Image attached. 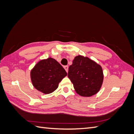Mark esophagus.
Instances as JSON below:
<instances>
[{"instance_id":"obj_1","label":"esophagus","mask_w":134,"mask_h":134,"mask_svg":"<svg viewBox=\"0 0 134 134\" xmlns=\"http://www.w3.org/2000/svg\"><path fill=\"white\" fill-rule=\"evenodd\" d=\"M64 68L65 69V70H66V71L68 72V69H69L68 66H64Z\"/></svg>"}]
</instances>
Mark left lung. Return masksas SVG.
<instances>
[{
	"label": "left lung",
	"mask_w": 134,
	"mask_h": 134,
	"mask_svg": "<svg viewBox=\"0 0 134 134\" xmlns=\"http://www.w3.org/2000/svg\"><path fill=\"white\" fill-rule=\"evenodd\" d=\"M68 78L73 84L77 94L91 97L102 87L104 75L102 66L87 56H75L69 68Z\"/></svg>",
	"instance_id": "1"
}]
</instances>
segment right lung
I'll return each mask as SVG.
<instances>
[{"label": "right lung", "instance_id": "right-lung-1", "mask_svg": "<svg viewBox=\"0 0 134 134\" xmlns=\"http://www.w3.org/2000/svg\"><path fill=\"white\" fill-rule=\"evenodd\" d=\"M66 75L67 72L63 66L52 58L40 60L30 71L33 86L45 94L54 92Z\"/></svg>", "mask_w": 134, "mask_h": 134}]
</instances>
